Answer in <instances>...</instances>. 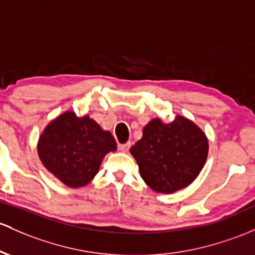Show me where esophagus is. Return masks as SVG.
I'll list each match as a JSON object with an SVG mask.
<instances>
[{
    "label": "esophagus",
    "mask_w": 255,
    "mask_h": 255,
    "mask_svg": "<svg viewBox=\"0 0 255 255\" xmlns=\"http://www.w3.org/2000/svg\"><path fill=\"white\" fill-rule=\"evenodd\" d=\"M130 147V142H126V144H121L119 146V149L122 151V152H128V150H129Z\"/></svg>",
    "instance_id": "obj_1"
}]
</instances>
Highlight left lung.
<instances>
[{
    "instance_id": "left-lung-1",
    "label": "left lung",
    "mask_w": 255,
    "mask_h": 255,
    "mask_svg": "<svg viewBox=\"0 0 255 255\" xmlns=\"http://www.w3.org/2000/svg\"><path fill=\"white\" fill-rule=\"evenodd\" d=\"M208 149L205 132L191 120L177 115L169 123L151 120L142 129V138L129 151L150 189L173 194L198 177Z\"/></svg>"
}]
</instances>
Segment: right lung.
Instances as JSON below:
<instances>
[{"label": "right lung", "instance_id": "right-lung-1", "mask_svg": "<svg viewBox=\"0 0 255 255\" xmlns=\"http://www.w3.org/2000/svg\"><path fill=\"white\" fill-rule=\"evenodd\" d=\"M113 134L89 115L65 111L44 127L37 153L44 168L71 189L88 185L98 174L103 158L116 151Z\"/></svg>", "mask_w": 255, "mask_h": 255}]
</instances>
